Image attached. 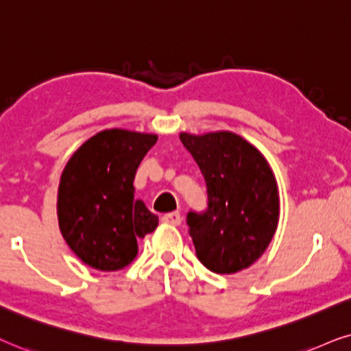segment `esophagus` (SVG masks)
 I'll use <instances>...</instances> for the list:
<instances>
[{"label":"esophagus","mask_w":351,"mask_h":351,"mask_svg":"<svg viewBox=\"0 0 351 351\" xmlns=\"http://www.w3.org/2000/svg\"><path fill=\"white\" fill-rule=\"evenodd\" d=\"M162 221L167 224H173V226H178V224H181V221H183V217H181L180 212H171V213L163 215Z\"/></svg>","instance_id":"obj_1"}]
</instances>
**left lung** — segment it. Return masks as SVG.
<instances>
[{
	"label": "left lung",
	"instance_id": "left-lung-1",
	"mask_svg": "<svg viewBox=\"0 0 351 351\" xmlns=\"http://www.w3.org/2000/svg\"><path fill=\"white\" fill-rule=\"evenodd\" d=\"M207 183L208 208L189 212V234L205 268L234 274L268 249L279 223L278 183L258 149L232 132L180 133Z\"/></svg>",
	"mask_w": 351,
	"mask_h": 351
}]
</instances>
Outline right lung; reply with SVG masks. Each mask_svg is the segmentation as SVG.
Masks as SVG:
<instances>
[{
    "label": "right lung",
    "mask_w": 351,
    "mask_h": 351,
    "mask_svg": "<svg viewBox=\"0 0 351 351\" xmlns=\"http://www.w3.org/2000/svg\"><path fill=\"white\" fill-rule=\"evenodd\" d=\"M157 134L102 130L69 158L58 189L59 230L83 263L119 271L138 255V239L156 231L157 215L134 199L139 163Z\"/></svg>",
    "instance_id": "right-lung-1"
}]
</instances>
